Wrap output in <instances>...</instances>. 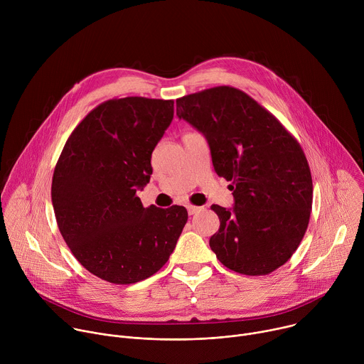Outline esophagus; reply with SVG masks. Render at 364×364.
I'll list each match as a JSON object with an SVG mask.
<instances>
[{"label": "esophagus", "mask_w": 364, "mask_h": 364, "mask_svg": "<svg viewBox=\"0 0 364 364\" xmlns=\"http://www.w3.org/2000/svg\"><path fill=\"white\" fill-rule=\"evenodd\" d=\"M187 212H188L190 216H193V215H196V213L200 212V207L193 205V204H188V205H187Z\"/></svg>", "instance_id": "obj_1"}]
</instances>
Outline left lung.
Returning a JSON list of instances; mask_svg holds the SVG:
<instances>
[{
  "mask_svg": "<svg viewBox=\"0 0 364 364\" xmlns=\"http://www.w3.org/2000/svg\"><path fill=\"white\" fill-rule=\"evenodd\" d=\"M177 115L209 142L215 171L232 184L235 205L210 247L229 269L268 275L299 246L313 207V178L299 142L264 107L232 86L177 99Z\"/></svg>",
  "mask_w": 364,
  "mask_h": 364,
  "instance_id": "8db88e82",
  "label": "left lung"
}]
</instances>
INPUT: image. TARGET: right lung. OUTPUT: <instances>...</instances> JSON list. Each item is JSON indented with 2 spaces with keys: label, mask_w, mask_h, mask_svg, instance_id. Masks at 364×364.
Wrapping results in <instances>:
<instances>
[{
  "label": "right lung",
  "mask_w": 364,
  "mask_h": 364,
  "mask_svg": "<svg viewBox=\"0 0 364 364\" xmlns=\"http://www.w3.org/2000/svg\"><path fill=\"white\" fill-rule=\"evenodd\" d=\"M174 117V100L128 96L92 109L68 138L51 181L59 230L97 278L129 285L168 261L188 219L186 207H144L136 191Z\"/></svg>",
  "instance_id": "add662e5"
}]
</instances>
